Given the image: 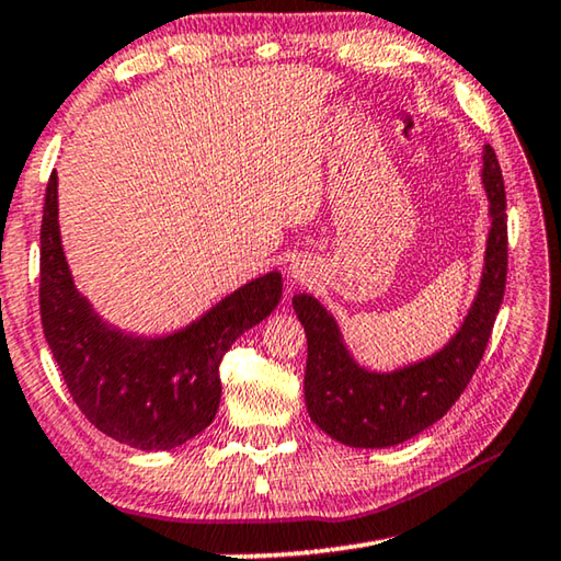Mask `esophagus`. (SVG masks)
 <instances>
[{
	"label": "esophagus",
	"instance_id": "obj_1",
	"mask_svg": "<svg viewBox=\"0 0 561 561\" xmlns=\"http://www.w3.org/2000/svg\"><path fill=\"white\" fill-rule=\"evenodd\" d=\"M289 272H291V279H295L297 284L312 279V270H309V264H307V262H299V260H297V262H291Z\"/></svg>",
	"mask_w": 561,
	"mask_h": 561
}]
</instances>
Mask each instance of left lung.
<instances>
[{
	"instance_id": "8db88e82",
	"label": "left lung",
	"mask_w": 561,
	"mask_h": 561,
	"mask_svg": "<svg viewBox=\"0 0 561 561\" xmlns=\"http://www.w3.org/2000/svg\"><path fill=\"white\" fill-rule=\"evenodd\" d=\"M482 184L489 199V237L482 279L457 334L394 371H371L346 350L340 324L312 295L291 305L307 332L305 402L329 437L359 449L394 447L439 422L465 392L486 350L506 284V194L494 149L484 145Z\"/></svg>"
}]
</instances>
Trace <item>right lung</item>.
<instances>
[{"instance_id":"1","label":"right lung","mask_w":561,"mask_h":561,"mask_svg":"<svg viewBox=\"0 0 561 561\" xmlns=\"http://www.w3.org/2000/svg\"><path fill=\"white\" fill-rule=\"evenodd\" d=\"M39 242L44 336L87 420L145 451L182 447L207 430L221 399L219 362L279 305L282 274L247 282L172 334L139 336L104 322L75 287L59 237L57 172L44 194Z\"/></svg>"}]
</instances>
